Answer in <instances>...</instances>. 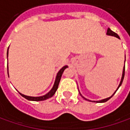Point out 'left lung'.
<instances>
[{"label":"left lung","mask_w":130,"mask_h":130,"mask_svg":"<svg viewBox=\"0 0 130 130\" xmlns=\"http://www.w3.org/2000/svg\"><path fill=\"white\" fill-rule=\"evenodd\" d=\"M106 35H111V36H113V37H117V38H118V39H120V37L118 35V34H116V32H114L113 31H112L110 29V28H108L107 29V32H106ZM124 76H125V65H124V67H123V74H122V77H121V80H120V84H119V86H118L117 89H116V90L115 91L114 93H113V94L112 95L111 97H109V98H105V99H103V100H99V101H93V102H98V103H103V102H106V101H108L110 99V98H111L112 97H113V95H114L115 93H116V92L117 91L118 89L119 88V87H120V86H121V84H122V83H123V79H124ZM79 94H80V95L82 96V98H84V99H85V100H88V101H90L89 100H88V99H86V98H85L84 97H83L82 96V95L80 93V92H79Z\"/></svg>","instance_id":"8db88e82"}]
</instances>
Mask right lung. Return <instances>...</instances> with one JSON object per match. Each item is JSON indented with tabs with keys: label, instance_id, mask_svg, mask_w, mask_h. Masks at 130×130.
Masks as SVG:
<instances>
[{
	"label": "right lung",
	"instance_id": "1",
	"mask_svg": "<svg viewBox=\"0 0 130 130\" xmlns=\"http://www.w3.org/2000/svg\"><path fill=\"white\" fill-rule=\"evenodd\" d=\"M8 49H9V47L7 48V58L8 57ZM67 68H68V65H65L64 67H62V68L58 71V72L57 73L56 77V79H55V82H54V86H53V87H52V88L51 89V90H50L48 93L45 94L44 95L39 96V97H32V96L25 95L24 94L19 93H20V95H21L22 97H24V98H26V100L30 101H43L45 100L46 99H48V98H51V97L56 93V92L57 89H58V85H59L60 81V79H61L62 73H63L64 70H65ZM7 73H8V66H7Z\"/></svg>",
	"mask_w": 130,
	"mask_h": 130
}]
</instances>
